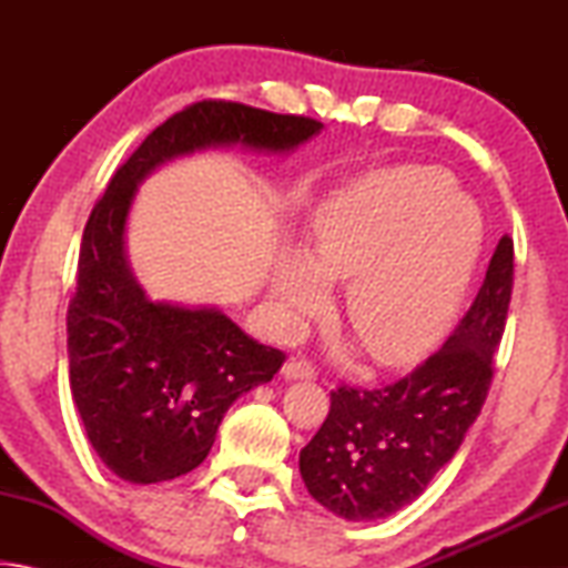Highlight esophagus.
<instances>
[{"label":"esophagus","instance_id":"34e87169","mask_svg":"<svg viewBox=\"0 0 568 568\" xmlns=\"http://www.w3.org/2000/svg\"><path fill=\"white\" fill-rule=\"evenodd\" d=\"M283 376L287 381H315V378H318V371H315L313 363L293 358V361H287L283 365Z\"/></svg>","mask_w":568,"mask_h":568}]
</instances>
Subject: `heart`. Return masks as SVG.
Wrapping results in <instances>:
<instances>
[{"label":"heart","instance_id":"obj_1","mask_svg":"<svg viewBox=\"0 0 568 568\" xmlns=\"http://www.w3.org/2000/svg\"><path fill=\"white\" fill-rule=\"evenodd\" d=\"M444 168L358 178L318 205L305 253L283 257L273 297L287 328L318 315L323 283H348L345 318L378 365L420 361L454 321L480 247V217Z\"/></svg>","mask_w":568,"mask_h":568}]
</instances>
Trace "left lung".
Returning <instances> with one entry per match:
<instances>
[{
  "label": "left lung",
  "mask_w": 568,
  "mask_h": 568,
  "mask_svg": "<svg viewBox=\"0 0 568 568\" xmlns=\"http://www.w3.org/2000/svg\"><path fill=\"white\" fill-rule=\"evenodd\" d=\"M514 291V240L504 235L478 295L444 348L378 388L338 386L301 474L321 506L373 521L426 491L484 408Z\"/></svg>",
  "instance_id": "1"
}]
</instances>
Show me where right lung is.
<instances>
[{
	"mask_svg": "<svg viewBox=\"0 0 568 568\" xmlns=\"http://www.w3.org/2000/svg\"><path fill=\"white\" fill-rule=\"evenodd\" d=\"M321 128L301 114L195 102L152 130L94 203L67 311L70 388L94 454L122 480L160 484L197 468L227 408L285 363L215 307L150 301L124 255L134 190L172 158L220 145L287 152Z\"/></svg>",
	"mask_w": 568,
	"mask_h": 568,
	"instance_id": "obj_1",
	"label": "right lung"
}]
</instances>
